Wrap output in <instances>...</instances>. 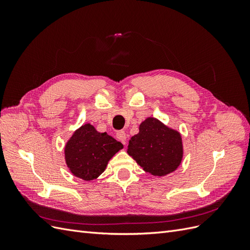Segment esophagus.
Instances as JSON below:
<instances>
[{
	"mask_svg": "<svg viewBox=\"0 0 250 250\" xmlns=\"http://www.w3.org/2000/svg\"><path fill=\"white\" fill-rule=\"evenodd\" d=\"M117 139H118L119 141H121V142L125 144L126 139H127L126 132H125V131H123V130H120V131H118V132H117Z\"/></svg>",
	"mask_w": 250,
	"mask_h": 250,
	"instance_id": "esophagus-1",
	"label": "esophagus"
}]
</instances>
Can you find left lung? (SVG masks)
Instances as JSON below:
<instances>
[{"label":"left lung","instance_id":"8db88e82","mask_svg":"<svg viewBox=\"0 0 250 250\" xmlns=\"http://www.w3.org/2000/svg\"><path fill=\"white\" fill-rule=\"evenodd\" d=\"M127 153L144 171L154 176H164L180 165L183 142L179 132L154 118H148L140 125L139 133L130 139Z\"/></svg>","mask_w":250,"mask_h":250}]
</instances>
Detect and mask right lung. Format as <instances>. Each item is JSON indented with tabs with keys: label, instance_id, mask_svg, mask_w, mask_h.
<instances>
[{
	"label": "right lung",
	"instance_id": "1",
	"mask_svg": "<svg viewBox=\"0 0 250 250\" xmlns=\"http://www.w3.org/2000/svg\"><path fill=\"white\" fill-rule=\"evenodd\" d=\"M123 145L106 132H98L90 124L74 132L64 149L67 167L75 176L93 180L104 172L107 163Z\"/></svg>",
	"mask_w": 250,
	"mask_h": 250
}]
</instances>
